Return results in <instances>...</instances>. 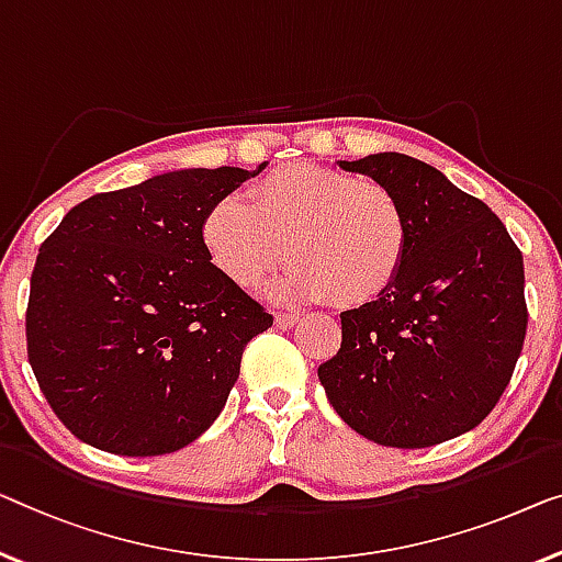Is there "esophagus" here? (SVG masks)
Segmentation results:
<instances>
[{"mask_svg": "<svg viewBox=\"0 0 562 562\" xmlns=\"http://www.w3.org/2000/svg\"><path fill=\"white\" fill-rule=\"evenodd\" d=\"M297 321H300V315H290V313H278V315H274V325H278L280 330L295 328Z\"/></svg>", "mask_w": 562, "mask_h": 562, "instance_id": "1", "label": "esophagus"}]
</instances>
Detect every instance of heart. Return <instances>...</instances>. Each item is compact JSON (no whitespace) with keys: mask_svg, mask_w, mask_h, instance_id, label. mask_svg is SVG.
<instances>
[{"mask_svg":"<svg viewBox=\"0 0 562 562\" xmlns=\"http://www.w3.org/2000/svg\"><path fill=\"white\" fill-rule=\"evenodd\" d=\"M201 245L239 288H252L288 252L292 265L267 284V295L284 303L333 295L342 307H361L396 282L412 229L386 183L290 164L252 183L247 201H216L201 222Z\"/></svg>","mask_w":562,"mask_h":562,"instance_id":"heart-1","label":"heart"}]
</instances>
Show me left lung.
Returning a JSON list of instances; mask_svg holds the SVG:
<instances>
[{
    "instance_id": "left-lung-1",
    "label": "left lung",
    "mask_w": 562,
    "mask_h": 562,
    "mask_svg": "<svg viewBox=\"0 0 562 562\" xmlns=\"http://www.w3.org/2000/svg\"><path fill=\"white\" fill-rule=\"evenodd\" d=\"M338 166L386 183L412 245L379 300L340 313V350L317 368L325 396L381 447L424 449L472 431L525 342L520 249L484 201L418 158L383 150Z\"/></svg>"
}]
</instances>
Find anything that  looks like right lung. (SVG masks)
Here are the masks:
<instances>
[{
    "instance_id": "obj_1",
    "label": "right lung",
    "mask_w": 562,
    "mask_h": 562,
    "mask_svg": "<svg viewBox=\"0 0 562 562\" xmlns=\"http://www.w3.org/2000/svg\"><path fill=\"white\" fill-rule=\"evenodd\" d=\"M265 166L166 171L95 194L40 247L27 356L80 441L171 454L222 414L245 346L272 315L212 265L201 222Z\"/></svg>"
}]
</instances>
